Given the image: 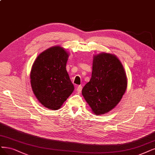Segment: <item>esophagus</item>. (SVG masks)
Listing matches in <instances>:
<instances>
[{
  "label": "esophagus",
  "mask_w": 155,
  "mask_h": 155,
  "mask_svg": "<svg viewBox=\"0 0 155 155\" xmlns=\"http://www.w3.org/2000/svg\"><path fill=\"white\" fill-rule=\"evenodd\" d=\"M76 90H77V92H78V93H80V92H81V90H82V87H81V86H78V87H77Z\"/></svg>",
  "instance_id": "1"
}]
</instances>
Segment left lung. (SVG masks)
<instances>
[{"label":"left lung","mask_w":155,"mask_h":155,"mask_svg":"<svg viewBox=\"0 0 155 155\" xmlns=\"http://www.w3.org/2000/svg\"><path fill=\"white\" fill-rule=\"evenodd\" d=\"M126 87V75L118 58L101 53L94 56L92 78L83 87L82 95L94 113L99 115L115 108Z\"/></svg>","instance_id":"obj_1"}]
</instances>
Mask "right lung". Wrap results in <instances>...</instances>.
<instances>
[{"mask_svg": "<svg viewBox=\"0 0 155 155\" xmlns=\"http://www.w3.org/2000/svg\"><path fill=\"white\" fill-rule=\"evenodd\" d=\"M68 54L55 46L41 52L32 67L31 84L40 103L48 109H59L74 91L66 70Z\"/></svg>", "mask_w": 155, "mask_h": 155, "instance_id": "1", "label": "right lung"}]
</instances>
